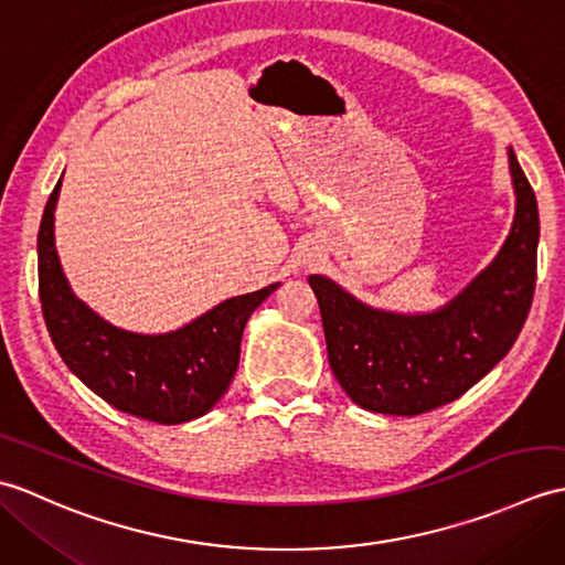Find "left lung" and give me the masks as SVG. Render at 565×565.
I'll use <instances>...</instances> for the list:
<instances>
[{
	"label": "left lung",
	"instance_id": "obj_1",
	"mask_svg": "<svg viewBox=\"0 0 565 565\" xmlns=\"http://www.w3.org/2000/svg\"><path fill=\"white\" fill-rule=\"evenodd\" d=\"M510 172L518 215L505 247L437 313L374 310L326 276H308L320 306L330 369L359 407L407 417L435 411L473 388L518 342L534 301L539 209L512 150Z\"/></svg>",
	"mask_w": 565,
	"mask_h": 565
}]
</instances>
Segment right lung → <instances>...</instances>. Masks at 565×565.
Wrapping results in <instances>:
<instances>
[{"instance_id":"obj_1","label":"right lung","mask_w":565,"mask_h":565,"mask_svg":"<svg viewBox=\"0 0 565 565\" xmlns=\"http://www.w3.org/2000/svg\"><path fill=\"white\" fill-rule=\"evenodd\" d=\"M57 194L60 182L39 231V296L57 354L84 386L121 413L160 425L206 415L235 376L249 316L279 284L227 298L170 334L118 330L75 298L60 269L53 237Z\"/></svg>"}]
</instances>
